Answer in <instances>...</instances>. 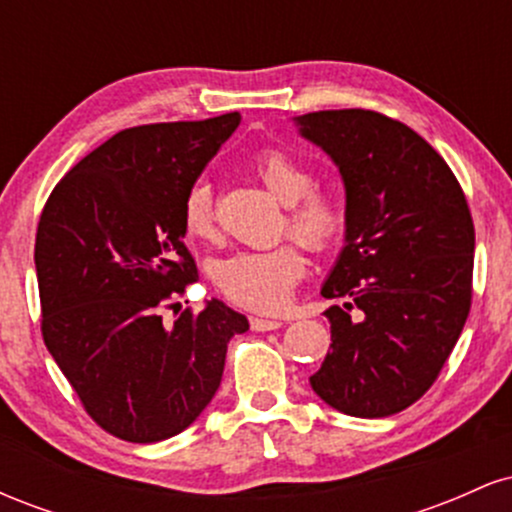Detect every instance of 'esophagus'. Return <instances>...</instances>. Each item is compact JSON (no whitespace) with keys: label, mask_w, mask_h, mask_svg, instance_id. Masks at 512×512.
<instances>
[{"label":"esophagus","mask_w":512,"mask_h":512,"mask_svg":"<svg viewBox=\"0 0 512 512\" xmlns=\"http://www.w3.org/2000/svg\"><path fill=\"white\" fill-rule=\"evenodd\" d=\"M281 325H284L281 320H267V317H250V327L255 332H272V330H279Z\"/></svg>","instance_id":"obj_1"}]
</instances>
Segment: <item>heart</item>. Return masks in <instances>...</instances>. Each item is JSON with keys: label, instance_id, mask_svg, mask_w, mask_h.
Listing matches in <instances>:
<instances>
[{"label": "heart", "instance_id": "obj_1", "mask_svg": "<svg viewBox=\"0 0 512 512\" xmlns=\"http://www.w3.org/2000/svg\"><path fill=\"white\" fill-rule=\"evenodd\" d=\"M250 168L255 178L286 204L284 231L313 252L337 248L349 226V209L337 192L315 190L313 173L279 149L257 154ZM182 228L187 236L204 243L219 238L214 192L207 182H195L182 199ZM298 243L233 252L211 267V279L223 296L240 308L274 313L289 301L291 289L305 274V257Z\"/></svg>", "mask_w": 512, "mask_h": 512}]
</instances>
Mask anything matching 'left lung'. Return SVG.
<instances>
[{
    "mask_svg": "<svg viewBox=\"0 0 512 512\" xmlns=\"http://www.w3.org/2000/svg\"><path fill=\"white\" fill-rule=\"evenodd\" d=\"M339 166L346 245L322 286L332 344L313 390L330 407L380 419L436 383L472 308L474 221L443 156L375 110L298 117Z\"/></svg>",
    "mask_w": 512,
    "mask_h": 512,
    "instance_id": "obj_1",
    "label": "left lung"
}]
</instances>
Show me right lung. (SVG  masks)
Returning <instances> with one entry per match:
<instances>
[{
	"mask_svg": "<svg viewBox=\"0 0 512 512\" xmlns=\"http://www.w3.org/2000/svg\"><path fill=\"white\" fill-rule=\"evenodd\" d=\"M238 113L129 127L57 182L35 233L40 332L86 414L110 436L158 443L202 414L245 315L221 301L173 308L199 281L182 199Z\"/></svg>",
	"mask_w": 512,
	"mask_h": 512,
	"instance_id": "obj_1",
	"label": "right lung"
}]
</instances>
